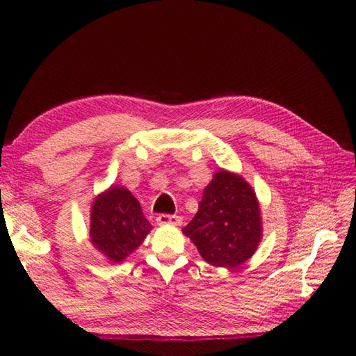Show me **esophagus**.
<instances>
[{"mask_svg": "<svg viewBox=\"0 0 356 356\" xmlns=\"http://www.w3.org/2000/svg\"><path fill=\"white\" fill-rule=\"evenodd\" d=\"M156 220L157 225H180L182 223V217L172 214H159Z\"/></svg>", "mask_w": 356, "mask_h": 356, "instance_id": "34e87169", "label": "esophagus"}]
</instances>
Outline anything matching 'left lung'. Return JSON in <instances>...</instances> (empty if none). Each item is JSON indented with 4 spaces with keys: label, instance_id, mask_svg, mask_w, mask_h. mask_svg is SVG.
I'll use <instances>...</instances> for the list:
<instances>
[{
    "label": "left lung",
    "instance_id": "obj_1",
    "mask_svg": "<svg viewBox=\"0 0 356 356\" xmlns=\"http://www.w3.org/2000/svg\"><path fill=\"white\" fill-rule=\"evenodd\" d=\"M261 231L260 205L251 185L225 170L214 172L197 214L184 228L203 260L218 268H237L251 259Z\"/></svg>",
    "mask_w": 356,
    "mask_h": 356
}]
</instances>
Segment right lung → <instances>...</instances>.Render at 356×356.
Returning a JSON list of instances; mask_svg holds the SVG:
<instances>
[{
	"instance_id": "1",
	"label": "right lung",
	"mask_w": 356,
	"mask_h": 356,
	"mask_svg": "<svg viewBox=\"0 0 356 356\" xmlns=\"http://www.w3.org/2000/svg\"><path fill=\"white\" fill-rule=\"evenodd\" d=\"M151 231L139 200L122 186L97 195L90 214V241L110 263H122Z\"/></svg>"
}]
</instances>
